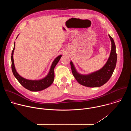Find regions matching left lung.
<instances>
[{"label": "left lung", "instance_id": "obj_1", "mask_svg": "<svg viewBox=\"0 0 131 131\" xmlns=\"http://www.w3.org/2000/svg\"><path fill=\"white\" fill-rule=\"evenodd\" d=\"M108 35L111 42V52L107 62L101 69L87 75H83L76 71L72 62H70L73 76L80 84L88 87H100L105 84L113 74L116 66L117 57L114 40Z\"/></svg>", "mask_w": 131, "mask_h": 131}]
</instances>
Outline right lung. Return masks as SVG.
<instances>
[{
  "instance_id": "1",
  "label": "right lung",
  "mask_w": 131,
  "mask_h": 131,
  "mask_svg": "<svg viewBox=\"0 0 131 131\" xmlns=\"http://www.w3.org/2000/svg\"><path fill=\"white\" fill-rule=\"evenodd\" d=\"M16 37V38H17ZM15 49V42L14 43V48L11 54V68L13 73L14 77L16 78L17 81L20 83V84L24 86L25 89L31 91H42L49 86H50L52 83L53 82L54 79V69L57 65L59 61H60L62 55H60L59 57L56 58L54 61L53 62L52 65L50 68V71L48 75L42 79L39 80H31L26 79L18 74L16 72V69L15 68L14 64V60H13V52Z\"/></svg>"
}]
</instances>
